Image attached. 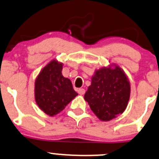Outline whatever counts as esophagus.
Masks as SVG:
<instances>
[{
    "label": "esophagus",
    "mask_w": 159,
    "mask_h": 159,
    "mask_svg": "<svg viewBox=\"0 0 159 159\" xmlns=\"http://www.w3.org/2000/svg\"><path fill=\"white\" fill-rule=\"evenodd\" d=\"M77 91H78V93H79L80 95H83L85 93V92H86V91H85L84 89H81V88L78 89Z\"/></svg>",
    "instance_id": "obj_1"
}]
</instances>
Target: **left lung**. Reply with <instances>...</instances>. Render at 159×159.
I'll list each match as a JSON object with an SVG mask.
<instances>
[{
  "instance_id": "obj_1",
  "label": "left lung",
  "mask_w": 159,
  "mask_h": 159,
  "mask_svg": "<svg viewBox=\"0 0 159 159\" xmlns=\"http://www.w3.org/2000/svg\"><path fill=\"white\" fill-rule=\"evenodd\" d=\"M130 83L125 72L114 65L96 70L84 95L94 114L101 121H109L126 109Z\"/></svg>"
}]
</instances>
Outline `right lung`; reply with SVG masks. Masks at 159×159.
<instances>
[{
    "label": "right lung",
    "mask_w": 159,
    "mask_h": 159,
    "mask_svg": "<svg viewBox=\"0 0 159 159\" xmlns=\"http://www.w3.org/2000/svg\"><path fill=\"white\" fill-rule=\"evenodd\" d=\"M63 63L53 60L42 69L35 81L37 106L50 116L61 112L77 96L71 81L62 75Z\"/></svg>",
    "instance_id": "add662e5"
}]
</instances>
